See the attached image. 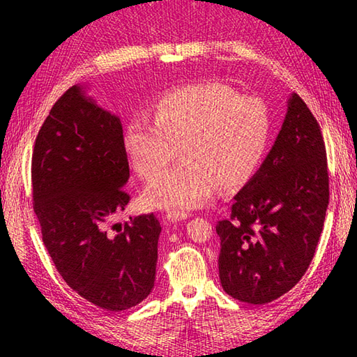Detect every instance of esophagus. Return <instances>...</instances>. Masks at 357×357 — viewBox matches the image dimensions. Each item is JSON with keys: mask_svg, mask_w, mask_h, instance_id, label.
<instances>
[{"mask_svg": "<svg viewBox=\"0 0 357 357\" xmlns=\"http://www.w3.org/2000/svg\"><path fill=\"white\" fill-rule=\"evenodd\" d=\"M190 218V215L188 213H169V215H165V218H164V221L165 222H169V224H173V222H179V221H185V219H188Z\"/></svg>", "mask_w": 357, "mask_h": 357, "instance_id": "1", "label": "esophagus"}]
</instances>
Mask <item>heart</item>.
<instances>
[{"mask_svg":"<svg viewBox=\"0 0 357 357\" xmlns=\"http://www.w3.org/2000/svg\"><path fill=\"white\" fill-rule=\"evenodd\" d=\"M270 113L256 96H241L218 81L181 86L158 98L147 115L130 119L124 147L133 169L150 179L181 149L185 161L146 187L150 207L185 213L206 206L219 184L250 178L268 146Z\"/></svg>","mask_w":357,"mask_h":357,"instance_id":"1","label":"heart"}]
</instances>
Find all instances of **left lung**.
Wrapping results in <instances>:
<instances>
[{
	"mask_svg": "<svg viewBox=\"0 0 357 357\" xmlns=\"http://www.w3.org/2000/svg\"><path fill=\"white\" fill-rule=\"evenodd\" d=\"M328 196L319 124L291 93L271 150L234 196L230 218L216 225L224 291L256 305L290 291L313 259Z\"/></svg>",
	"mask_w": 357,
	"mask_h": 357,
	"instance_id": "1",
	"label": "left lung"
}]
</instances>
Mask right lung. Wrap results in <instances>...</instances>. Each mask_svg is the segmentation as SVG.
I'll use <instances>...</instances> for the list:
<instances>
[{"label":"right lung","mask_w":357,"mask_h":357,"mask_svg":"<svg viewBox=\"0 0 357 357\" xmlns=\"http://www.w3.org/2000/svg\"><path fill=\"white\" fill-rule=\"evenodd\" d=\"M121 119L70 87L53 105L32 156L33 210L43 242L72 290L109 312L138 305L155 285L161 225L153 213L119 229L130 201Z\"/></svg>","instance_id":"1"}]
</instances>
